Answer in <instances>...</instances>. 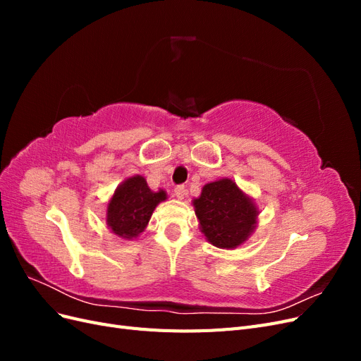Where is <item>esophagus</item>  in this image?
I'll return each instance as SVG.
<instances>
[{"mask_svg":"<svg viewBox=\"0 0 361 361\" xmlns=\"http://www.w3.org/2000/svg\"><path fill=\"white\" fill-rule=\"evenodd\" d=\"M174 195H176L179 200L185 199V195H187V190H185L183 185H179V187L174 188Z\"/></svg>","mask_w":361,"mask_h":361,"instance_id":"1","label":"esophagus"}]
</instances>
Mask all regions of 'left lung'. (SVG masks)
I'll use <instances>...</instances> for the list:
<instances>
[{"label":"left lung","mask_w":361,"mask_h":361,"mask_svg":"<svg viewBox=\"0 0 361 361\" xmlns=\"http://www.w3.org/2000/svg\"><path fill=\"white\" fill-rule=\"evenodd\" d=\"M192 206L206 241L218 248L243 245L257 226L256 203L228 178L206 183Z\"/></svg>","instance_id":"8db88e82"}]
</instances>
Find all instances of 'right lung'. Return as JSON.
I'll use <instances>...</instances> for the list:
<instances>
[{
    "mask_svg": "<svg viewBox=\"0 0 361 361\" xmlns=\"http://www.w3.org/2000/svg\"><path fill=\"white\" fill-rule=\"evenodd\" d=\"M167 200L164 190L152 191L140 174L125 179L106 204V226L122 239H134L145 231L155 207Z\"/></svg>",
    "mask_w": 361,
    "mask_h": 361,
    "instance_id": "obj_1",
    "label": "right lung"
}]
</instances>
